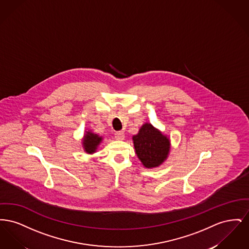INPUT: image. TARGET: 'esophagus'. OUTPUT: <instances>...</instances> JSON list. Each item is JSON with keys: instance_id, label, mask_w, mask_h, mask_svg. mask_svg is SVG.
Masks as SVG:
<instances>
[{"instance_id": "esophagus-1", "label": "esophagus", "mask_w": 249, "mask_h": 249, "mask_svg": "<svg viewBox=\"0 0 249 249\" xmlns=\"http://www.w3.org/2000/svg\"><path fill=\"white\" fill-rule=\"evenodd\" d=\"M115 138L117 139V140H124V138H125V133H124V131H117L116 133H115Z\"/></svg>"}]
</instances>
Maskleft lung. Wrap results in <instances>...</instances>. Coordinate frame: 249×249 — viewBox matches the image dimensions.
<instances>
[{
	"label": "left lung",
	"mask_w": 249,
	"mask_h": 249,
	"mask_svg": "<svg viewBox=\"0 0 249 249\" xmlns=\"http://www.w3.org/2000/svg\"><path fill=\"white\" fill-rule=\"evenodd\" d=\"M132 142L138 159L147 169L161 165L170 154V138L148 122L132 136Z\"/></svg>",
	"instance_id": "left-lung-1"
}]
</instances>
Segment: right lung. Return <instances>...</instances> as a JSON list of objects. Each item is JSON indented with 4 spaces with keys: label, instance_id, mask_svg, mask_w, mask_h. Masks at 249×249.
Wrapping results in <instances>:
<instances>
[{
    "label": "right lung",
    "instance_id": "1",
    "mask_svg": "<svg viewBox=\"0 0 249 249\" xmlns=\"http://www.w3.org/2000/svg\"><path fill=\"white\" fill-rule=\"evenodd\" d=\"M103 136L92 132L91 130H86L82 138V146L87 154H93L97 152L98 146L103 142Z\"/></svg>",
    "mask_w": 249,
    "mask_h": 249
}]
</instances>
